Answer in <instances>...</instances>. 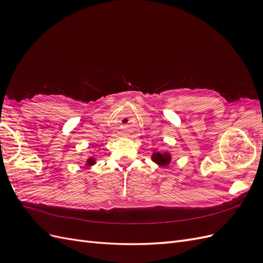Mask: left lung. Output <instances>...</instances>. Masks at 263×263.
<instances>
[{
  "mask_svg": "<svg viewBox=\"0 0 263 263\" xmlns=\"http://www.w3.org/2000/svg\"><path fill=\"white\" fill-rule=\"evenodd\" d=\"M151 160L157 163L159 166L166 168V166L171 163L172 155L170 151H163V153H160V151H154L153 155H151Z\"/></svg>",
  "mask_w": 263,
  "mask_h": 263,
  "instance_id": "8db88e82",
  "label": "left lung"
}]
</instances>
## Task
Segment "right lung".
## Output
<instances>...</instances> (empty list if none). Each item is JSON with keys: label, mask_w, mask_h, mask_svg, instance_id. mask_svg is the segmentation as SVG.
Segmentation results:
<instances>
[{"label": "right lung", "mask_w": 263, "mask_h": 263, "mask_svg": "<svg viewBox=\"0 0 263 263\" xmlns=\"http://www.w3.org/2000/svg\"><path fill=\"white\" fill-rule=\"evenodd\" d=\"M95 163H97V159H95V158H93V157H90V158H89V159H87V160H86L85 166H86V168H90V166L94 165Z\"/></svg>", "instance_id": "add662e5"}]
</instances>
